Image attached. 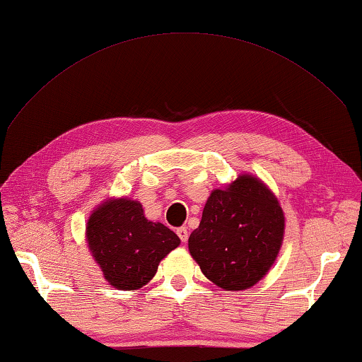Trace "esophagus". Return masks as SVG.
I'll return each instance as SVG.
<instances>
[{
    "mask_svg": "<svg viewBox=\"0 0 362 362\" xmlns=\"http://www.w3.org/2000/svg\"><path fill=\"white\" fill-rule=\"evenodd\" d=\"M177 235H179L182 243H187V240H188V230L185 228V226H180V228L177 230Z\"/></svg>",
    "mask_w": 362,
    "mask_h": 362,
    "instance_id": "esophagus-1",
    "label": "esophagus"
}]
</instances>
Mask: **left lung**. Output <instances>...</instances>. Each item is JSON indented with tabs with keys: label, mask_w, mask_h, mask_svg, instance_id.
<instances>
[{
	"label": "left lung",
	"mask_w": 362,
	"mask_h": 362,
	"mask_svg": "<svg viewBox=\"0 0 362 362\" xmlns=\"http://www.w3.org/2000/svg\"><path fill=\"white\" fill-rule=\"evenodd\" d=\"M286 217L267 183L240 174L212 189L188 250L204 276L223 291H246L269 272L283 246Z\"/></svg>",
	"instance_id": "left-lung-1"
}]
</instances>
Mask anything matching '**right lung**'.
Listing matches in <instances>:
<instances>
[{
  "mask_svg": "<svg viewBox=\"0 0 362 362\" xmlns=\"http://www.w3.org/2000/svg\"><path fill=\"white\" fill-rule=\"evenodd\" d=\"M86 243L103 278L118 291H137L148 284L158 265L180 238L166 225L145 217L136 199L108 198L90 212Z\"/></svg>",
  "mask_w": 362,
  "mask_h": 362,
  "instance_id": "obj_1",
  "label": "right lung"
}]
</instances>
